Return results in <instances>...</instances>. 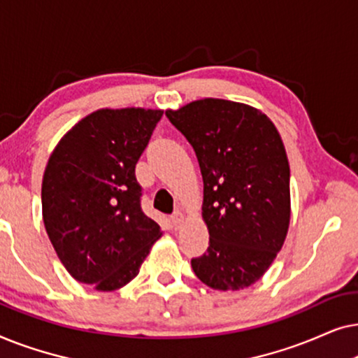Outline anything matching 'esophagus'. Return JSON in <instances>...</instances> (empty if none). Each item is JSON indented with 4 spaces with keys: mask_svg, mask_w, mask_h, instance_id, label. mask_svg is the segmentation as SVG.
I'll return each instance as SVG.
<instances>
[{
    "mask_svg": "<svg viewBox=\"0 0 358 358\" xmlns=\"http://www.w3.org/2000/svg\"><path fill=\"white\" fill-rule=\"evenodd\" d=\"M184 220H185V217L180 210H176V212L171 215V222H173L174 227H180V224L184 223Z\"/></svg>",
    "mask_w": 358,
    "mask_h": 358,
    "instance_id": "34e87169",
    "label": "esophagus"
}]
</instances>
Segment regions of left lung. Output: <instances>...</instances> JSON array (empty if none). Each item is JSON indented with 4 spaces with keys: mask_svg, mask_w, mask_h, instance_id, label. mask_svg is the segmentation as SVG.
<instances>
[{
    "mask_svg": "<svg viewBox=\"0 0 358 358\" xmlns=\"http://www.w3.org/2000/svg\"><path fill=\"white\" fill-rule=\"evenodd\" d=\"M195 151L203 179L202 218L210 241L192 259L213 290H243L271 267L290 224V166L266 114L241 102L199 99L166 110Z\"/></svg>",
    "mask_w": 358,
    "mask_h": 358,
    "instance_id": "left-lung-1",
    "label": "left lung"
}]
</instances>
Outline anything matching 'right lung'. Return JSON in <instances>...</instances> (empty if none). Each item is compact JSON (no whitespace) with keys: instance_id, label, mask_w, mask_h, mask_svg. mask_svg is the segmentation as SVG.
Returning <instances> with one entry per match:
<instances>
[{"instance_id":"1","label":"right lung","mask_w":358,"mask_h":358,"mask_svg":"<svg viewBox=\"0 0 358 358\" xmlns=\"http://www.w3.org/2000/svg\"><path fill=\"white\" fill-rule=\"evenodd\" d=\"M163 110L99 109L68 130L42 179V217L58 259L99 292L138 275L159 224L141 212L135 166Z\"/></svg>"}]
</instances>
